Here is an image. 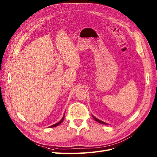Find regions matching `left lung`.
<instances>
[{
	"label": "left lung",
	"mask_w": 157,
	"mask_h": 157,
	"mask_svg": "<svg viewBox=\"0 0 157 157\" xmlns=\"http://www.w3.org/2000/svg\"><path fill=\"white\" fill-rule=\"evenodd\" d=\"M92 116H93V118L95 120V121H96V122H99V123H100V124H106V125H108V124L107 123H105V122H103V121H100V120H99V119H98L97 118H96L94 116H93V115H92Z\"/></svg>",
	"instance_id": "8db88e82"
}]
</instances>
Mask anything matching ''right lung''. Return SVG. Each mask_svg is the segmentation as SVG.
<instances>
[{"instance_id": "right-lung-1", "label": "right lung", "mask_w": 157, "mask_h": 157, "mask_svg": "<svg viewBox=\"0 0 157 157\" xmlns=\"http://www.w3.org/2000/svg\"><path fill=\"white\" fill-rule=\"evenodd\" d=\"M64 115H63V118L61 119V121H59V122H58V123H56V124H54V125H51V126H49V128H51V127H56V126H58V125H59L60 124H61L62 122H63V120H64Z\"/></svg>"}]
</instances>
